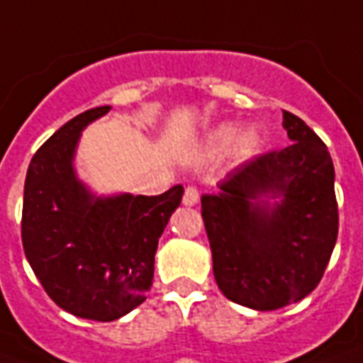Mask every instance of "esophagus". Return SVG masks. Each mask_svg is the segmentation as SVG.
I'll use <instances>...</instances> for the list:
<instances>
[{"instance_id":"34e87169","label":"esophagus","mask_w":363,"mask_h":363,"mask_svg":"<svg viewBox=\"0 0 363 363\" xmlns=\"http://www.w3.org/2000/svg\"><path fill=\"white\" fill-rule=\"evenodd\" d=\"M199 203V189L197 187H185V193H184V205L185 207H193V205H197Z\"/></svg>"}]
</instances>
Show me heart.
<instances>
[{"mask_svg":"<svg viewBox=\"0 0 363 363\" xmlns=\"http://www.w3.org/2000/svg\"><path fill=\"white\" fill-rule=\"evenodd\" d=\"M238 134H240V129L236 125H220L218 129H214L211 137H208V149H211L213 155L224 152L232 143L236 141ZM257 133L255 131H245V133L240 135V139L238 140V150L243 152V155H250V152L257 149Z\"/></svg>","mask_w":363,"mask_h":363,"instance_id":"heart-1","label":"heart"}]
</instances>
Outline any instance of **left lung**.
I'll list each match as a JSON object with an SVG mask.
<instances>
[{"label":"left lung","instance_id":"8db88e82","mask_svg":"<svg viewBox=\"0 0 363 363\" xmlns=\"http://www.w3.org/2000/svg\"><path fill=\"white\" fill-rule=\"evenodd\" d=\"M290 145L240 164L201 197L214 280L228 300L272 311L321 282L338 236L335 166L306 121L282 112Z\"/></svg>","mask_w":363,"mask_h":363}]
</instances>
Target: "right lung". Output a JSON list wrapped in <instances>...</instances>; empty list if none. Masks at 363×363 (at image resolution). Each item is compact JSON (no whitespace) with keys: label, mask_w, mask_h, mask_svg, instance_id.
<instances>
[{"label":"right lung","mask_w":363,"mask_h":363,"mask_svg":"<svg viewBox=\"0 0 363 363\" xmlns=\"http://www.w3.org/2000/svg\"><path fill=\"white\" fill-rule=\"evenodd\" d=\"M110 106L79 113L36 150L28 164L21 236L46 294L67 313L120 319L147 298L155 253L184 187L162 195L98 197L77 178L75 150L84 127Z\"/></svg>","instance_id":"add662e5"}]
</instances>
